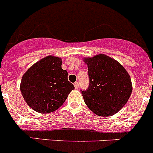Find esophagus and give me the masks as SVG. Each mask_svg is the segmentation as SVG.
<instances>
[{
    "label": "esophagus",
    "instance_id": "obj_1",
    "mask_svg": "<svg viewBox=\"0 0 153 153\" xmlns=\"http://www.w3.org/2000/svg\"><path fill=\"white\" fill-rule=\"evenodd\" d=\"M74 86H75L76 89L79 88V83H78V82H76V83H74Z\"/></svg>",
    "mask_w": 153,
    "mask_h": 153
}]
</instances>
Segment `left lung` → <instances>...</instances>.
<instances>
[{
    "label": "left lung",
    "mask_w": 153,
    "mask_h": 153,
    "mask_svg": "<svg viewBox=\"0 0 153 153\" xmlns=\"http://www.w3.org/2000/svg\"><path fill=\"white\" fill-rule=\"evenodd\" d=\"M90 86L82 91L85 103L100 117H110L129 100L132 90L129 74L123 66L110 56L100 53L84 57Z\"/></svg>",
    "instance_id": "8db88e82"
}]
</instances>
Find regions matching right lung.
Here are the masks:
<instances>
[{
	"mask_svg": "<svg viewBox=\"0 0 153 153\" xmlns=\"http://www.w3.org/2000/svg\"><path fill=\"white\" fill-rule=\"evenodd\" d=\"M61 65V58L50 55L32 65L23 75L21 93L27 104L36 112L46 114L56 110L74 89Z\"/></svg>",
	"mask_w": 153,
	"mask_h": 153,
	"instance_id": "right-lung-1",
	"label": "right lung"
}]
</instances>
